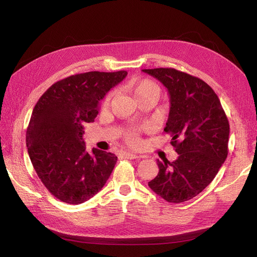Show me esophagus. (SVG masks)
Here are the masks:
<instances>
[{"instance_id": "34e87169", "label": "esophagus", "mask_w": 257, "mask_h": 257, "mask_svg": "<svg viewBox=\"0 0 257 257\" xmlns=\"http://www.w3.org/2000/svg\"><path fill=\"white\" fill-rule=\"evenodd\" d=\"M122 157L125 158V159H130V160L141 158V157H139V155H136V154L131 153V152H123V153H122Z\"/></svg>"}]
</instances>
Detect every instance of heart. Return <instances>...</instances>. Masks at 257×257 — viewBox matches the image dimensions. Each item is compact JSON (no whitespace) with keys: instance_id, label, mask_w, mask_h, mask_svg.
<instances>
[{"instance_id":"1","label":"heart","mask_w":257,"mask_h":257,"mask_svg":"<svg viewBox=\"0 0 257 257\" xmlns=\"http://www.w3.org/2000/svg\"><path fill=\"white\" fill-rule=\"evenodd\" d=\"M150 91H159L160 92L159 85L152 80L143 79V80H139V81L135 82V84H134V94H135L136 97L144 94V93L150 92ZM112 95H113L112 92L108 93L106 98H105L106 102H108V100H109L112 97ZM126 141L130 145H133V146H137V145L141 144L139 130L138 128H133V130L128 131L126 133Z\"/></svg>"}]
</instances>
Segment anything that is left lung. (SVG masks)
<instances>
[{
    "mask_svg": "<svg viewBox=\"0 0 257 257\" xmlns=\"http://www.w3.org/2000/svg\"><path fill=\"white\" fill-rule=\"evenodd\" d=\"M168 90L170 109L164 131L179 154L158 161L159 174L150 189L168 203L197 196L210 184L228 154L229 123L219 97L209 84L175 68L143 69Z\"/></svg>",
    "mask_w": 257,
    "mask_h": 257,
    "instance_id": "obj_1",
    "label": "left lung"
}]
</instances>
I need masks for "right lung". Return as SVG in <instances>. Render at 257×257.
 I'll return each instance as SVG.
<instances>
[{
	"mask_svg": "<svg viewBox=\"0 0 257 257\" xmlns=\"http://www.w3.org/2000/svg\"><path fill=\"white\" fill-rule=\"evenodd\" d=\"M126 71L88 72L57 81L36 103L27 130L29 157L41 181L54 197L78 205L102 190L118 158L85 151L84 122H93L106 93Z\"/></svg>",
	"mask_w": 257,
	"mask_h": 257,
	"instance_id": "add662e5",
	"label": "right lung"
}]
</instances>
